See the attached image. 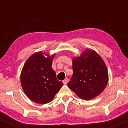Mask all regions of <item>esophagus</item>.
Wrapping results in <instances>:
<instances>
[{
  "label": "esophagus",
  "instance_id": "1",
  "mask_svg": "<svg viewBox=\"0 0 128 128\" xmlns=\"http://www.w3.org/2000/svg\"><path fill=\"white\" fill-rule=\"evenodd\" d=\"M68 78H66L64 80H63V83H64V84H67L68 83Z\"/></svg>",
  "mask_w": 128,
  "mask_h": 128
}]
</instances>
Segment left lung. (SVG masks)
<instances>
[{"mask_svg": "<svg viewBox=\"0 0 128 128\" xmlns=\"http://www.w3.org/2000/svg\"><path fill=\"white\" fill-rule=\"evenodd\" d=\"M73 74L67 86L79 98L90 100L102 92L108 81L105 62L95 51L86 49L73 60Z\"/></svg>", "mask_w": 128, "mask_h": 128, "instance_id": "1", "label": "left lung"}]
</instances>
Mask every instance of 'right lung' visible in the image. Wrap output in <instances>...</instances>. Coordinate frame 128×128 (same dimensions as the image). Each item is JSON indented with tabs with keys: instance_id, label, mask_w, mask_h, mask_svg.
Masks as SVG:
<instances>
[{
	"instance_id": "right-lung-1",
	"label": "right lung",
	"mask_w": 128,
	"mask_h": 128,
	"mask_svg": "<svg viewBox=\"0 0 128 128\" xmlns=\"http://www.w3.org/2000/svg\"><path fill=\"white\" fill-rule=\"evenodd\" d=\"M44 54V53H43ZM42 52L30 56L22 69L20 81L28 98L37 104H48L52 100L63 82L56 78L52 68L55 55L46 58Z\"/></svg>"
}]
</instances>
